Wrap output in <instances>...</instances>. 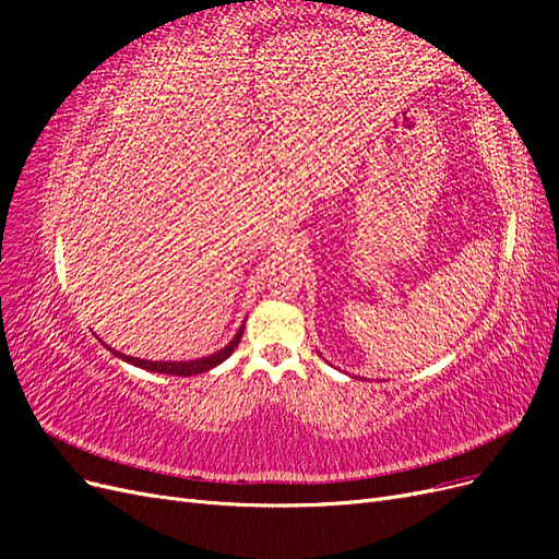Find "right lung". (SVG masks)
I'll return each mask as SVG.
<instances>
[{"label":"right lung","mask_w":559,"mask_h":559,"mask_svg":"<svg viewBox=\"0 0 559 559\" xmlns=\"http://www.w3.org/2000/svg\"><path fill=\"white\" fill-rule=\"evenodd\" d=\"M242 333H245V324L240 326V331L233 335V341L226 345V347H222L218 352H214V354H210V357H202V359H191V361H151V359H138V357H128V354H123V352H118V349H114V347H109V345H105L114 357H118L121 361H126V364H132V366H138V368H144V370H151V373H163V376H181V378H189V376H200V373H207V370H212L214 366H218V364H224L230 354L235 352V347L240 345V337H242Z\"/></svg>","instance_id":"add662e5"}]
</instances>
